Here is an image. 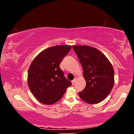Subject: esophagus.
Returning a JSON list of instances; mask_svg holds the SVG:
<instances>
[{
  "instance_id": "obj_1",
  "label": "esophagus",
  "mask_w": 134,
  "mask_h": 134,
  "mask_svg": "<svg viewBox=\"0 0 134 134\" xmlns=\"http://www.w3.org/2000/svg\"><path fill=\"white\" fill-rule=\"evenodd\" d=\"M76 79H77V78L75 77L74 79L72 81V85H74V84H75V82H76Z\"/></svg>"
}]
</instances>
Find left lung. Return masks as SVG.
<instances>
[{"mask_svg": "<svg viewBox=\"0 0 134 134\" xmlns=\"http://www.w3.org/2000/svg\"><path fill=\"white\" fill-rule=\"evenodd\" d=\"M83 68L86 87L79 93L87 103H99L110 94L114 85V70L105 55L88 46H73Z\"/></svg>", "mask_w": 134, "mask_h": 134, "instance_id": "8db88e82", "label": "left lung"}]
</instances>
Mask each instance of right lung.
Wrapping results in <instances>:
<instances>
[{
    "mask_svg": "<svg viewBox=\"0 0 134 134\" xmlns=\"http://www.w3.org/2000/svg\"><path fill=\"white\" fill-rule=\"evenodd\" d=\"M71 49L70 46L66 45L49 47L40 52L31 63L28 71V85L41 103H55L71 85L59 66Z\"/></svg>",
    "mask_w": 134,
    "mask_h": 134,
    "instance_id": "obj_1",
    "label": "right lung"
}]
</instances>
